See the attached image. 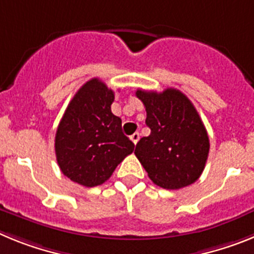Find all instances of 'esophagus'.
Here are the masks:
<instances>
[{
    "mask_svg": "<svg viewBox=\"0 0 254 254\" xmlns=\"http://www.w3.org/2000/svg\"><path fill=\"white\" fill-rule=\"evenodd\" d=\"M131 140H132V142L136 145V143L138 142V140H140V133H138V132H134L133 134H131Z\"/></svg>",
    "mask_w": 254,
    "mask_h": 254,
    "instance_id": "esophagus-1",
    "label": "esophagus"
}]
</instances>
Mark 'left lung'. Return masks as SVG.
<instances>
[{
  "mask_svg": "<svg viewBox=\"0 0 254 254\" xmlns=\"http://www.w3.org/2000/svg\"><path fill=\"white\" fill-rule=\"evenodd\" d=\"M136 96L145 105L151 133L138 141L134 155L149 178L167 190L194 183L205 169L210 150L207 131L194 105L173 87L163 93L138 89Z\"/></svg>",
  "mask_w": 254,
  "mask_h": 254,
  "instance_id": "1",
  "label": "left lung"
}]
</instances>
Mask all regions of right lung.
Here are the masks:
<instances>
[{
  "instance_id": "obj_1",
  "label": "right lung",
  "mask_w": 254,
  "mask_h": 254,
  "mask_svg": "<svg viewBox=\"0 0 254 254\" xmlns=\"http://www.w3.org/2000/svg\"><path fill=\"white\" fill-rule=\"evenodd\" d=\"M114 91L99 78L78 89L64 112L55 150L61 172L84 187L103 185L134 145L122 132V120L111 105Z\"/></svg>"
}]
</instances>
